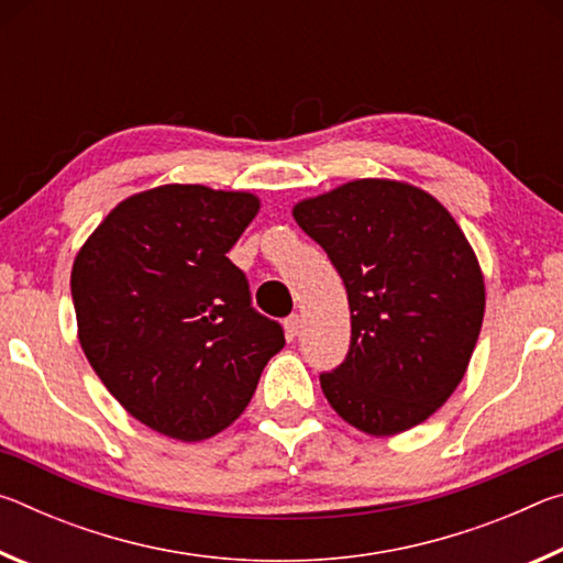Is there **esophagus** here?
<instances>
[{
    "label": "esophagus",
    "mask_w": 563,
    "mask_h": 563,
    "mask_svg": "<svg viewBox=\"0 0 563 563\" xmlns=\"http://www.w3.org/2000/svg\"><path fill=\"white\" fill-rule=\"evenodd\" d=\"M300 328H302V320H300V316H290L288 320H285V335H288V340H295V338H298Z\"/></svg>",
    "instance_id": "esophagus-1"
}]
</instances>
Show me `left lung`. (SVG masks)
Returning a JSON list of instances; mask_svg holds the SVG:
<instances>
[{"mask_svg": "<svg viewBox=\"0 0 563 563\" xmlns=\"http://www.w3.org/2000/svg\"><path fill=\"white\" fill-rule=\"evenodd\" d=\"M347 290L345 362L320 375L330 407L373 437L432 417L470 367L484 275L452 213L405 180L357 178L292 206Z\"/></svg>", "mask_w": 563, "mask_h": 563, "instance_id": "8db88e82", "label": "left lung"}]
</instances>
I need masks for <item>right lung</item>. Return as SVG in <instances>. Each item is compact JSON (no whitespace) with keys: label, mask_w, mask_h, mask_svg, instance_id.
<instances>
[{"label":"right lung","mask_w":563,"mask_h":563,"mask_svg":"<svg viewBox=\"0 0 563 563\" xmlns=\"http://www.w3.org/2000/svg\"><path fill=\"white\" fill-rule=\"evenodd\" d=\"M258 211L247 190L148 188L113 208L74 258L84 355L131 417L170 440L231 427L285 345L225 255Z\"/></svg>","instance_id":"add662e5"}]
</instances>
